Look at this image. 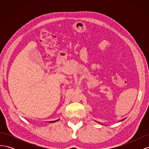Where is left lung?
<instances>
[{"instance_id":"8db88e82","label":"left lung","mask_w":149,"mask_h":149,"mask_svg":"<svg viewBox=\"0 0 149 149\" xmlns=\"http://www.w3.org/2000/svg\"><path fill=\"white\" fill-rule=\"evenodd\" d=\"M124 119H123V120H124Z\"/></svg>"}]
</instances>
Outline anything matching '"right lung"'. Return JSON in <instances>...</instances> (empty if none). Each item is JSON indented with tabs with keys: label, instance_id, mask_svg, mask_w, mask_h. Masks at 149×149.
Segmentation results:
<instances>
[{
	"label": "right lung",
	"instance_id": "obj_1",
	"mask_svg": "<svg viewBox=\"0 0 149 149\" xmlns=\"http://www.w3.org/2000/svg\"><path fill=\"white\" fill-rule=\"evenodd\" d=\"M58 120H59V119H58V120H53V121H49V123H55V122H56V121H58Z\"/></svg>",
	"mask_w": 149,
	"mask_h": 149
}]
</instances>
